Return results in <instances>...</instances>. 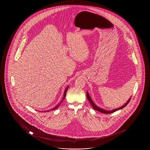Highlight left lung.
Wrapping results in <instances>:
<instances>
[{
	"mask_svg": "<svg viewBox=\"0 0 150 150\" xmlns=\"http://www.w3.org/2000/svg\"><path fill=\"white\" fill-rule=\"evenodd\" d=\"M86 96H87V98H88V100H89V102H90V103L91 104V105L92 106V107H93V108H94V110H96L98 111H100V112H102V113H104V114H111V113H113V112H114L116 111H117V110H119L122 109V108L125 107V106L128 105V103L129 102V101L130 100V99H131V98H129V100L127 101V102L124 105H123V106H121V107H119V108H116V109L113 110H111V111H107V110H103V109H102V108H100V107H97V106H96V105L93 103V102L92 101V99H91V97L89 96V94L88 93V92H86Z\"/></svg>",
	"mask_w": 150,
	"mask_h": 150,
	"instance_id": "8db88e82",
	"label": "left lung"
}]
</instances>
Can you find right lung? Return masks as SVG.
I'll return each mask as SVG.
<instances>
[{
    "instance_id": "right-lung-1",
    "label": "right lung",
    "mask_w": 150,
    "mask_h": 150,
    "mask_svg": "<svg viewBox=\"0 0 150 150\" xmlns=\"http://www.w3.org/2000/svg\"><path fill=\"white\" fill-rule=\"evenodd\" d=\"M68 88H69V86H67V87L66 88V89L64 90V97H63V98H62V100H61V101L60 102V103H58L57 105H56L55 107H53L52 109H51V110H54L57 109V108L59 107V106L61 105V103H62V102L63 101V100H64V98H65V96H66V92H67V89H68ZM50 111V110H48V111Z\"/></svg>"
}]
</instances>
